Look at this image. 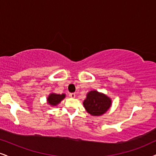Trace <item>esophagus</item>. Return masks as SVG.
<instances>
[{
  "label": "esophagus",
  "mask_w": 156,
  "mask_h": 156,
  "mask_svg": "<svg viewBox=\"0 0 156 156\" xmlns=\"http://www.w3.org/2000/svg\"><path fill=\"white\" fill-rule=\"evenodd\" d=\"M69 96H70L71 98H74L76 97V94H75V93H70V94H69Z\"/></svg>",
  "instance_id": "34e87169"
}]
</instances>
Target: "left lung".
I'll use <instances>...</instances> for the list:
<instances>
[{
	"mask_svg": "<svg viewBox=\"0 0 156 156\" xmlns=\"http://www.w3.org/2000/svg\"><path fill=\"white\" fill-rule=\"evenodd\" d=\"M83 105L87 112L90 115L94 116H101L110 108L111 99L105 94L93 90L87 94Z\"/></svg>",
	"mask_w": 156,
	"mask_h": 156,
	"instance_id": "left-lung-1",
	"label": "left lung"
}]
</instances>
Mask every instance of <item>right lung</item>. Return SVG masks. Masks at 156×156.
<instances>
[{"label":"right lung","mask_w":156,"mask_h":156,"mask_svg":"<svg viewBox=\"0 0 156 156\" xmlns=\"http://www.w3.org/2000/svg\"><path fill=\"white\" fill-rule=\"evenodd\" d=\"M66 95L65 94H55V93H51L48 95L47 98L48 103L52 106H55L58 103H61V101L65 98Z\"/></svg>","instance_id":"1"}]
</instances>
